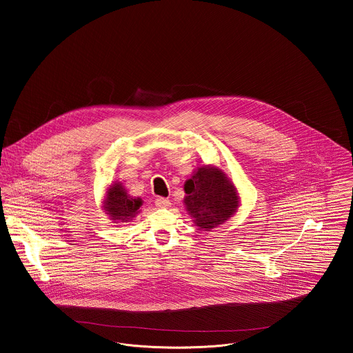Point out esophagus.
Masks as SVG:
<instances>
[{"mask_svg":"<svg viewBox=\"0 0 353 353\" xmlns=\"http://www.w3.org/2000/svg\"><path fill=\"white\" fill-rule=\"evenodd\" d=\"M156 206L157 208H160V209H167L170 206V201H169L168 199H164V197H159V199H156Z\"/></svg>","mask_w":353,"mask_h":353,"instance_id":"1","label":"esophagus"}]
</instances>
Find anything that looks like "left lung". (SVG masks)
<instances>
[{"label":"left lung","instance_id":"left-lung-1","mask_svg":"<svg viewBox=\"0 0 353 353\" xmlns=\"http://www.w3.org/2000/svg\"><path fill=\"white\" fill-rule=\"evenodd\" d=\"M185 206L194 223L206 232L230 219L239 197L233 183L216 167H201L184 185Z\"/></svg>","mask_w":353,"mask_h":353}]
</instances>
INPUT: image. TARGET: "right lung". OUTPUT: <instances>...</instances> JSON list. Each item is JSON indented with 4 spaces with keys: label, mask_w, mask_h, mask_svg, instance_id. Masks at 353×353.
Here are the masks:
<instances>
[{
    "label": "right lung",
    "mask_w": 353,
    "mask_h": 353,
    "mask_svg": "<svg viewBox=\"0 0 353 353\" xmlns=\"http://www.w3.org/2000/svg\"><path fill=\"white\" fill-rule=\"evenodd\" d=\"M141 205V199L130 197L124 186L120 183H115L110 186L103 208L112 221L128 222L139 213Z\"/></svg>",
    "instance_id": "obj_1"
}]
</instances>
